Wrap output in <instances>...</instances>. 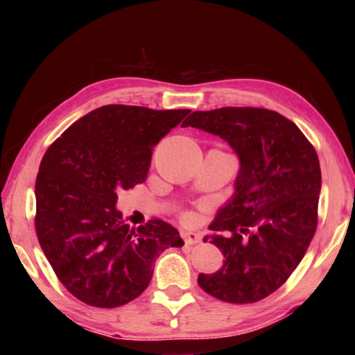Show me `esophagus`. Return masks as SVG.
Returning a JSON list of instances; mask_svg holds the SVG:
<instances>
[{
  "label": "esophagus",
  "mask_w": 355,
  "mask_h": 355,
  "mask_svg": "<svg viewBox=\"0 0 355 355\" xmlns=\"http://www.w3.org/2000/svg\"><path fill=\"white\" fill-rule=\"evenodd\" d=\"M182 238L184 239L186 244L189 245H194V244H199L202 241V236L199 235L197 232H191V230H183L182 232Z\"/></svg>",
  "instance_id": "34e87169"
}]
</instances>
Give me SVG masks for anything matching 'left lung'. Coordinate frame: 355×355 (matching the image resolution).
<instances>
[{
	"instance_id": "1",
	"label": "left lung",
	"mask_w": 355,
	"mask_h": 355,
	"mask_svg": "<svg viewBox=\"0 0 355 355\" xmlns=\"http://www.w3.org/2000/svg\"><path fill=\"white\" fill-rule=\"evenodd\" d=\"M182 127L219 136L239 159L235 192L209 225L224 264L199 274L203 291L252 304L285 284L315 235L321 167L296 123L263 107L194 111Z\"/></svg>"
}]
</instances>
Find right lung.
Masks as SVG:
<instances>
[{"mask_svg":"<svg viewBox=\"0 0 355 355\" xmlns=\"http://www.w3.org/2000/svg\"><path fill=\"white\" fill-rule=\"evenodd\" d=\"M189 110L107 105L46 150L35 180V232L62 285L81 302L114 309L148 286L155 260L184 244L161 219L130 228L117 191L146 182L152 150Z\"/></svg>","mask_w":355,"mask_h":355,"instance_id":"obj_1","label":"right lung"}]
</instances>
